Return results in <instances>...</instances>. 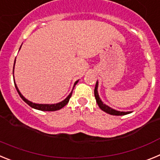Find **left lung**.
<instances>
[{"mask_svg":"<svg viewBox=\"0 0 160 160\" xmlns=\"http://www.w3.org/2000/svg\"><path fill=\"white\" fill-rule=\"evenodd\" d=\"M98 82L97 81L95 85V88H94V96H95L96 102H97L98 105L99 107V108L101 109L102 111H105L107 114H110L111 115H124V114H130V111H128V112H124V111H118L114 110V109H112L111 107H108L107 105L104 104L102 102V101L100 98L99 95H98Z\"/></svg>","mask_w":160,"mask_h":160,"instance_id":"left-lung-1","label":"left lung"}]
</instances>
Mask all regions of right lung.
I'll return each instance as SVG.
<instances>
[{"mask_svg":"<svg viewBox=\"0 0 160 160\" xmlns=\"http://www.w3.org/2000/svg\"><path fill=\"white\" fill-rule=\"evenodd\" d=\"M21 47H22V46H21ZM21 47H20V49H21ZM15 61H16V59H15ZM14 66H15V62H14ZM14 66H13V70H12V74H13V72H14ZM78 82V80L74 82L73 90V88H74V87H75V85L77 84ZM14 84H15V87H16L17 90H18V94H19V95L21 96V98L23 99L24 102H25L27 103L28 105H29V107H32V108L36 109V110H39V111H58V110L62 109V107H64L68 102H69V100H70V97H71L72 95V92H73V90H72L70 94H69V95H68L64 100H63V101L60 102L55 103V104H38V103H34L29 101V100L26 99V98H25L21 94V92H20L19 90H18V87H17L16 83H15V80H14Z\"/></svg>","mask_w":160,"mask_h":160,"instance_id":"add662e5","label":"right lung"}]
</instances>
